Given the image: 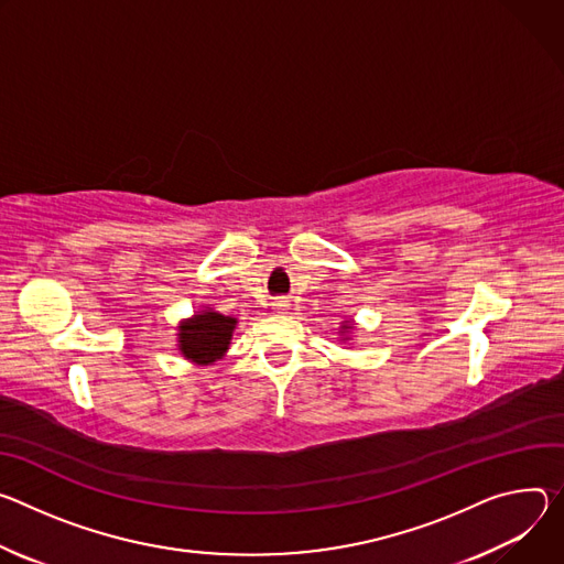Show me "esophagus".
<instances>
[{"mask_svg": "<svg viewBox=\"0 0 564 564\" xmlns=\"http://www.w3.org/2000/svg\"><path fill=\"white\" fill-rule=\"evenodd\" d=\"M271 306H273V311H275L278 316H284V314H289V306H291V304H289V300L280 297V300H275Z\"/></svg>", "mask_w": 564, "mask_h": 564, "instance_id": "esophagus-1", "label": "esophagus"}]
</instances>
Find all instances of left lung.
Returning <instances> with one entry per match:
<instances>
[{
    "label": "left lung",
    "mask_w": 564,
    "mask_h": 564,
    "mask_svg": "<svg viewBox=\"0 0 564 564\" xmlns=\"http://www.w3.org/2000/svg\"><path fill=\"white\" fill-rule=\"evenodd\" d=\"M356 332V323L354 318H345L340 325H338V336H340V343H349L351 336Z\"/></svg>",
    "instance_id": "obj_1"
}]
</instances>
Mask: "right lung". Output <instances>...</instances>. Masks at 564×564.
I'll list each match as a JSON object with an SVG mask.
<instances>
[{"label":"right lung","mask_w":564,"mask_h":564,"mask_svg":"<svg viewBox=\"0 0 564 564\" xmlns=\"http://www.w3.org/2000/svg\"><path fill=\"white\" fill-rule=\"evenodd\" d=\"M237 318L224 316L213 306H202L176 327V349L193 365H215L230 349Z\"/></svg>","instance_id":"1"}]
</instances>
